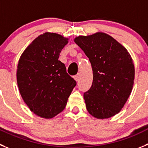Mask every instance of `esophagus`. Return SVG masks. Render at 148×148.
<instances>
[{
  "mask_svg": "<svg viewBox=\"0 0 148 148\" xmlns=\"http://www.w3.org/2000/svg\"><path fill=\"white\" fill-rule=\"evenodd\" d=\"M79 77L78 75L74 76V79H75L76 81H77V82H78V81H79Z\"/></svg>",
  "mask_w": 148,
  "mask_h": 148,
  "instance_id": "obj_1",
  "label": "esophagus"
}]
</instances>
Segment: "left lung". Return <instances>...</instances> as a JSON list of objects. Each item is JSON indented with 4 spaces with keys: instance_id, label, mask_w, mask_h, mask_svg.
Here are the masks:
<instances>
[{
    "instance_id": "left-lung-1",
    "label": "left lung",
    "mask_w": 148,
    "mask_h": 148,
    "mask_svg": "<svg viewBox=\"0 0 148 148\" xmlns=\"http://www.w3.org/2000/svg\"><path fill=\"white\" fill-rule=\"evenodd\" d=\"M89 58L93 82L84 93L88 112L99 119L111 118L123 107L132 93L134 66L130 54L110 36L96 33L74 39Z\"/></svg>"
}]
</instances>
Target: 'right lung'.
<instances>
[{"label":"right lung","instance_id":"right-lung-1","mask_svg":"<svg viewBox=\"0 0 148 148\" xmlns=\"http://www.w3.org/2000/svg\"><path fill=\"white\" fill-rule=\"evenodd\" d=\"M68 38L53 33L38 36L22 54L16 79L22 98L38 116L52 118L63 111L77 82L58 60Z\"/></svg>","mask_w":148,"mask_h":148}]
</instances>
